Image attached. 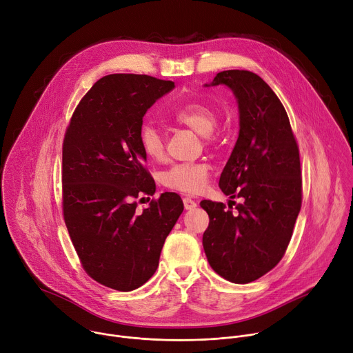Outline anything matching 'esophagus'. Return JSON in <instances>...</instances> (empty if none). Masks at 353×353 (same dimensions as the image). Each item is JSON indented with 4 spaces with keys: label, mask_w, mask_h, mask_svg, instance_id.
<instances>
[{
    "label": "esophagus",
    "mask_w": 353,
    "mask_h": 353,
    "mask_svg": "<svg viewBox=\"0 0 353 353\" xmlns=\"http://www.w3.org/2000/svg\"><path fill=\"white\" fill-rule=\"evenodd\" d=\"M183 204H184V208H185V210H194V208L196 207V203H195V201H194L192 198H190V196H184V198H183Z\"/></svg>",
    "instance_id": "esophagus-1"
}]
</instances>
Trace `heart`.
Segmentation results:
<instances>
[{
    "instance_id": "b5f03b06",
    "label": "heart",
    "mask_w": 353,
    "mask_h": 353,
    "mask_svg": "<svg viewBox=\"0 0 353 353\" xmlns=\"http://www.w3.org/2000/svg\"><path fill=\"white\" fill-rule=\"evenodd\" d=\"M172 117L199 135H205L208 139L212 138V131L218 124L216 112L201 102H187L181 105L172 113ZM138 141L143 154L149 159L162 161L165 158V138L154 124L145 123L139 127ZM210 165L203 162L177 163L162 174V183L165 187L174 191L198 194L205 188L210 179Z\"/></svg>"
}]
</instances>
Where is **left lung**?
Masks as SVG:
<instances>
[{
    "label": "left lung",
    "instance_id": "8db88e82",
    "mask_svg": "<svg viewBox=\"0 0 353 353\" xmlns=\"http://www.w3.org/2000/svg\"><path fill=\"white\" fill-rule=\"evenodd\" d=\"M229 86L239 103L240 131L219 187L243 198L233 212L223 203L199 205L210 225L203 245L212 270L233 283L253 282L283 257L301 207L299 146L286 110L257 74L228 70L211 85Z\"/></svg>",
    "mask_w": 353,
    "mask_h": 353
}]
</instances>
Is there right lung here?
<instances>
[{
    "label": "right lung",
    "instance_id": "right-lung-1",
    "mask_svg": "<svg viewBox=\"0 0 353 353\" xmlns=\"http://www.w3.org/2000/svg\"><path fill=\"white\" fill-rule=\"evenodd\" d=\"M173 88L174 82L149 75H106L81 99L65 130V226L85 272L120 292L155 274L163 243L184 210L176 192L137 210V199L157 190L138 131L146 110Z\"/></svg>",
    "mask_w": 353,
    "mask_h": 353
}]
</instances>
